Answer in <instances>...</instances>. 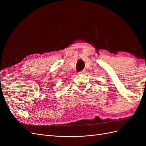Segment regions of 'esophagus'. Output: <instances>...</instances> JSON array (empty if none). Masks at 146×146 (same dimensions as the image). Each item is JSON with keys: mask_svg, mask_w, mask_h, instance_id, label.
Instances as JSON below:
<instances>
[{"mask_svg": "<svg viewBox=\"0 0 146 146\" xmlns=\"http://www.w3.org/2000/svg\"><path fill=\"white\" fill-rule=\"evenodd\" d=\"M86 72V70H83L82 71H80V72H78V74H85Z\"/></svg>", "mask_w": 146, "mask_h": 146, "instance_id": "obj_1", "label": "esophagus"}]
</instances>
